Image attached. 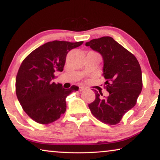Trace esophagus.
<instances>
[{
	"label": "esophagus",
	"mask_w": 160,
	"mask_h": 160,
	"mask_svg": "<svg viewBox=\"0 0 160 160\" xmlns=\"http://www.w3.org/2000/svg\"><path fill=\"white\" fill-rule=\"evenodd\" d=\"M85 89H86V88L84 87V86H80V88H79L80 91H83V90H85Z\"/></svg>",
	"instance_id": "1"
}]
</instances>
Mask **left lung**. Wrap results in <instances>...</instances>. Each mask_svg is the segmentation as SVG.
Segmentation results:
<instances>
[{
    "instance_id": "1",
    "label": "left lung",
    "mask_w": 160,
    "mask_h": 160,
    "mask_svg": "<svg viewBox=\"0 0 160 160\" xmlns=\"http://www.w3.org/2000/svg\"><path fill=\"white\" fill-rule=\"evenodd\" d=\"M99 52L103 59V75L108 97L95 92V100L88 105L92 115L101 122L116 125L132 109L142 90L141 67L129 51L110 37L90 40L85 44Z\"/></svg>"
}]
</instances>
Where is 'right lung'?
Wrapping results in <instances>:
<instances>
[{"instance_id": "right-lung-1", "label": "right lung", "mask_w": 160, "mask_h": 160, "mask_svg": "<svg viewBox=\"0 0 160 160\" xmlns=\"http://www.w3.org/2000/svg\"><path fill=\"white\" fill-rule=\"evenodd\" d=\"M82 43L49 42L23 59L16 78V93L23 111L36 122L48 124L65 113L66 98L79 88L65 89L52 80L56 71L63 70L68 52Z\"/></svg>"}]
</instances>
